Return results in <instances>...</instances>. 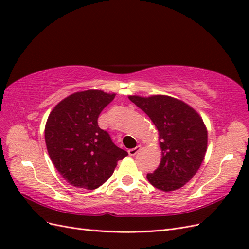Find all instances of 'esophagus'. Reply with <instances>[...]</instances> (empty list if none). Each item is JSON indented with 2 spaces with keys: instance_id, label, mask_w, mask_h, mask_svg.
<instances>
[{
  "instance_id": "obj_1",
  "label": "esophagus",
  "mask_w": 249,
  "mask_h": 249,
  "mask_svg": "<svg viewBox=\"0 0 249 249\" xmlns=\"http://www.w3.org/2000/svg\"><path fill=\"white\" fill-rule=\"evenodd\" d=\"M140 149H141V146H140V145H137L136 147L129 149V150H127V152H129V155H130V156H135V155H136V154L139 152Z\"/></svg>"
}]
</instances>
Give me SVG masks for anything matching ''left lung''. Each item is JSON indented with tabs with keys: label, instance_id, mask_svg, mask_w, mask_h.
<instances>
[{
	"label": "left lung",
	"instance_id": "1",
	"mask_svg": "<svg viewBox=\"0 0 249 249\" xmlns=\"http://www.w3.org/2000/svg\"><path fill=\"white\" fill-rule=\"evenodd\" d=\"M129 99L148 117L159 132L161 163L148 182L168 192L179 189L193 178L205 158L208 132L198 113L186 103L167 95Z\"/></svg>",
	"mask_w": 249,
	"mask_h": 249
}]
</instances>
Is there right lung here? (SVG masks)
Here are the masks:
<instances>
[{
  "instance_id": "right-lung-1",
  "label": "right lung",
  "mask_w": 249,
  "mask_h": 249,
  "mask_svg": "<svg viewBox=\"0 0 249 249\" xmlns=\"http://www.w3.org/2000/svg\"><path fill=\"white\" fill-rule=\"evenodd\" d=\"M114 97L115 93L102 90L76 92L49 115L44 129L48 152L58 172L71 186L96 189L127 156L97 124L101 112Z\"/></svg>"
}]
</instances>
